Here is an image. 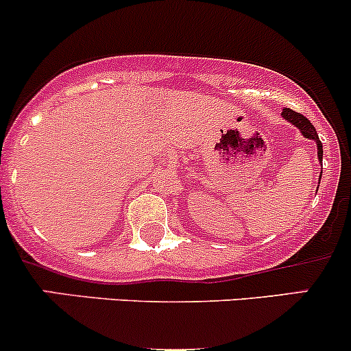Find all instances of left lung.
Instances as JSON below:
<instances>
[{
    "label": "left lung",
    "mask_w": 351,
    "mask_h": 351,
    "mask_svg": "<svg viewBox=\"0 0 351 351\" xmlns=\"http://www.w3.org/2000/svg\"><path fill=\"white\" fill-rule=\"evenodd\" d=\"M282 115H284V119L289 120L290 123H293V125H295L297 129L302 132L304 137L316 141L317 158H319V162H323V143H321L319 137H317V132H316V129H314L313 123H311L309 120H307L306 117L302 115V113H297V112H293V110H290V108H284ZM321 173H323V171H321Z\"/></svg>",
    "instance_id": "left-lung-1"
}]
</instances>
